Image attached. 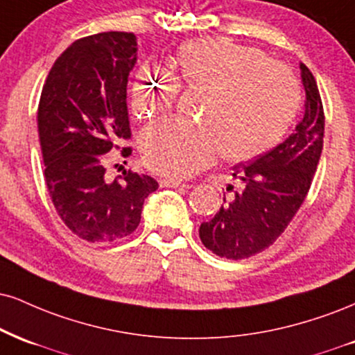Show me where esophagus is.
Listing matches in <instances>:
<instances>
[{
    "label": "esophagus",
    "instance_id": "esophagus-1",
    "mask_svg": "<svg viewBox=\"0 0 355 355\" xmlns=\"http://www.w3.org/2000/svg\"><path fill=\"white\" fill-rule=\"evenodd\" d=\"M160 187H168V189H189L187 183L180 180H173V178H162Z\"/></svg>",
    "mask_w": 355,
    "mask_h": 355
}]
</instances>
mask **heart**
Listing matches in <instances>:
<instances>
[{
  "label": "heart",
  "mask_w": 355,
  "mask_h": 355,
  "mask_svg": "<svg viewBox=\"0 0 355 355\" xmlns=\"http://www.w3.org/2000/svg\"><path fill=\"white\" fill-rule=\"evenodd\" d=\"M168 71L142 66L130 84V105L140 117L166 112L178 85L205 92L200 123L166 119L140 140L153 172L187 178L221 152L230 162L261 155L283 139L301 104L300 84L263 51L226 37L187 41L170 55Z\"/></svg>",
  "instance_id": "heart-1"
}]
</instances>
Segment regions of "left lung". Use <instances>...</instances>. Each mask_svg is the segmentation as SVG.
<instances>
[{
	"label": "left lung",
	"instance_id": "obj_1",
	"mask_svg": "<svg viewBox=\"0 0 355 355\" xmlns=\"http://www.w3.org/2000/svg\"><path fill=\"white\" fill-rule=\"evenodd\" d=\"M300 69L306 101L296 129L271 150L234 165L232 175L243 190L200 225L205 248L221 258H250L271 246L309 191L322 152L324 109L313 72L302 62Z\"/></svg>",
	"mask_w": 355,
	"mask_h": 355
}]
</instances>
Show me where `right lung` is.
Returning <instances> with one entry per match:
<instances>
[{
  "instance_id": "obj_1",
  "label": "right lung",
  "mask_w": 355,
  "mask_h": 355,
  "mask_svg": "<svg viewBox=\"0 0 355 355\" xmlns=\"http://www.w3.org/2000/svg\"><path fill=\"white\" fill-rule=\"evenodd\" d=\"M137 49L134 33L78 40L55 59L41 92L46 185L58 215L85 241H117L135 232L145 198L159 189L152 177L130 170L121 182L104 177L102 155L130 139L127 83Z\"/></svg>"
}]
</instances>
